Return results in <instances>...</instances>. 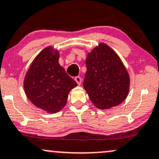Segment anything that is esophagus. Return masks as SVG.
<instances>
[{"label":"esophagus","mask_w":159,"mask_h":159,"mask_svg":"<svg viewBox=\"0 0 159 159\" xmlns=\"http://www.w3.org/2000/svg\"><path fill=\"white\" fill-rule=\"evenodd\" d=\"M74 80H75V81L76 82V83H77L78 85H81L82 80H81V77H80V76H76V77L74 78Z\"/></svg>","instance_id":"esophagus-1"}]
</instances>
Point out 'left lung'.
I'll use <instances>...</instances> for the list:
<instances>
[{
	"label": "left lung",
	"instance_id": "left-lung-1",
	"mask_svg": "<svg viewBox=\"0 0 159 159\" xmlns=\"http://www.w3.org/2000/svg\"><path fill=\"white\" fill-rule=\"evenodd\" d=\"M83 87L95 107L108 109L126 99L130 76L121 59L104 43L89 53Z\"/></svg>",
	"mask_w": 159,
	"mask_h": 159
}]
</instances>
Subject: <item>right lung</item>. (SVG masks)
Returning a JSON list of instances; mask_svg holds the SVG:
<instances>
[{
	"mask_svg": "<svg viewBox=\"0 0 159 159\" xmlns=\"http://www.w3.org/2000/svg\"><path fill=\"white\" fill-rule=\"evenodd\" d=\"M58 51L48 46L33 60L23 82L25 93L36 107L59 112L65 107L70 90L77 84L59 64Z\"/></svg>",
	"mask_w": 159,
	"mask_h": 159,
	"instance_id": "right-lung-1",
	"label": "right lung"
}]
</instances>
